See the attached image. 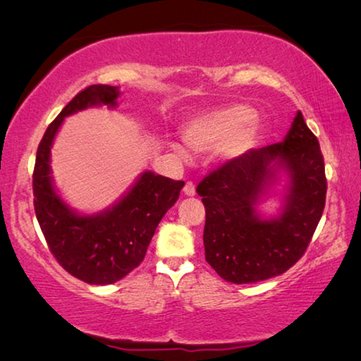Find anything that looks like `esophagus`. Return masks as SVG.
<instances>
[{"mask_svg":"<svg viewBox=\"0 0 361 361\" xmlns=\"http://www.w3.org/2000/svg\"><path fill=\"white\" fill-rule=\"evenodd\" d=\"M183 192H185V195H188V197H191V195L195 194V186L192 181H188L185 188H183Z\"/></svg>","mask_w":361,"mask_h":361,"instance_id":"esophagus-1","label":"esophagus"}]
</instances>
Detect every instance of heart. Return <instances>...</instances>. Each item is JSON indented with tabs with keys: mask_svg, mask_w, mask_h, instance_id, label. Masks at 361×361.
Here are the masks:
<instances>
[{
	"mask_svg": "<svg viewBox=\"0 0 361 361\" xmlns=\"http://www.w3.org/2000/svg\"><path fill=\"white\" fill-rule=\"evenodd\" d=\"M256 114L252 108L235 105L212 111L189 121L183 129V138L195 152H210L226 148L231 156L245 152L256 140ZM176 152L185 156L181 148Z\"/></svg>",
	"mask_w": 361,
	"mask_h": 361,
	"instance_id": "obj_1",
	"label": "heart"
}]
</instances>
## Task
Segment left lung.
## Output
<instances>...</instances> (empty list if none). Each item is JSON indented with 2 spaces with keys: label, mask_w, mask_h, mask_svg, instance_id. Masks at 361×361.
Here are the masks:
<instances>
[{
  "label": "left lung",
  "mask_w": 361,
  "mask_h": 361,
  "mask_svg": "<svg viewBox=\"0 0 361 361\" xmlns=\"http://www.w3.org/2000/svg\"><path fill=\"white\" fill-rule=\"evenodd\" d=\"M280 171L289 175L283 213L264 220L255 205ZM205 205V259L231 283L280 276L305 253L326 199L319 140L298 111L283 142L224 162L197 185Z\"/></svg>",
  "instance_id": "8db88e82"
}]
</instances>
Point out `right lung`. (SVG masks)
I'll return each instance as SVG.
<instances>
[{
  "label": "right lung",
  "mask_w": 361,
  "mask_h": 361,
  "mask_svg": "<svg viewBox=\"0 0 361 361\" xmlns=\"http://www.w3.org/2000/svg\"><path fill=\"white\" fill-rule=\"evenodd\" d=\"M119 89H82L49 124L36 151L33 204L42 234L59 264L90 285H109L140 266L157 224L178 200L185 181L145 172L118 204L97 215H78L57 194L51 178V146L63 119L89 106L114 108Z\"/></svg>",
  "instance_id": "1"
}]
</instances>
